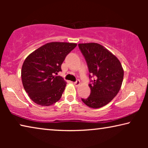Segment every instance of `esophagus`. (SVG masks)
<instances>
[{
  "label": "esophagus",
  "instance_id": "34e87169",
  "mask_svg": "<svg viewBox=\"0 0 148 148\" xmlns=\"http://www.w3.org/2000/svg\"><path fill=\"white\" fill-rule=\"evenodd\" d=\"M80 84H81V83H80V81H79V80H77L75 82H74V85H75V86H77V87L79 86Z\"/></svg>",
  "mask_w": 148,
  "mask_h": 148
}]
</instances>
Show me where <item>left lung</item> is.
Here are the masks:
<instances>
[{"mask_svg": "<svg viewBox=\"0 0 148 148\" xmlns=\"http://www.w3.org/2000/svg\"><path fill=\"white\" fill-rule=\"evenodd\" d=\"M78 46L86 58L89 72L96 77L93 84H89L90 96L82 100L92 108L106 106L116 96L122 86V64L116 56L100 44L92 42Z\"/></svg>", "mask_w": 148, "mask_h": 148, "instance_id": "1", "label": "left lung"}]
</instances>
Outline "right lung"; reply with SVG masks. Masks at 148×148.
Listing matches in <instances>:
<instances>
[{"instance_id": "right-lung-1", "label": "right lung", "mask_w": 148, "mask_h": 148, "mask_svg": "<svg viewBox=\"0 0 148 148\" xmlns=\"http://www.w3.org/2000/svg\"><path fill=\"white\" fill-rule=\"evenodd\" d=\"M69 42H49L29 54L21 68L23 88L30 99L42 106H51L61 98L66 82L60 76L66 56L76 47Z\"/></svg>"}]
</instances>
